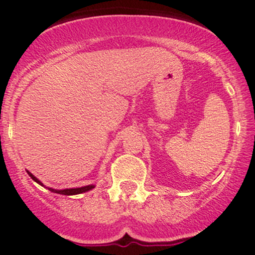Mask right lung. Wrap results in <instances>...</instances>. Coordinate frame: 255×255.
Returning a JSON list of instances; mask_svg holds the SVG:
<instances>
[{
    "label": "right lung",
    "instance_id": "1",
    "mask_svg": "<svg viewBox=\"0 0 255 255\" xmlns=\"http://www.w3.org/2000/svg\"><path fill=\"white\" fill-rule=\"evenodd\" d=\"M28 175L32 177L33 180H34L37 184L42 185V186H44L43 185V182L40 181L39 179H37L34 175H33L32 173H29V171L27 170ZM95 187V185H87V186H82V187H75V189H63V190H56V189H51V187H48V190H50L51 192H55V194H60V195H78V194H82V192H86V191H90V190H92Z\"/></svg>",
    "mask_w": 255,
    "mask_h": 255
}]
</instances>
